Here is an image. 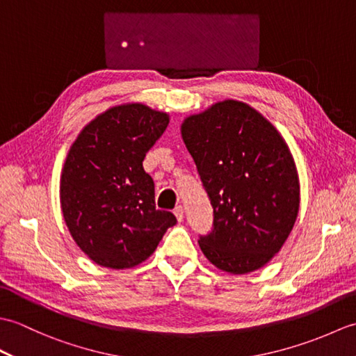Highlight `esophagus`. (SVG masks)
<instances>
[{
  "mask_svg": "<svg viewBox=\"0 0 356 356\" xmlns=\"http://www.w3.org/2000/svg\"><path fill=\"white\" fill-rule=\"evenodd\" d=\"M174 216H176L177 222H182L184 220V207H176L174 208Z\"/></svg>",
  "mask_w": 356,
  "mask_h": 356,
  "instance_id": "esophagus-1",
  "label": "esophagus"
}]
</instances>
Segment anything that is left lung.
<instances>
[{
	"label": "left lung",
	"instance_id": "obj_1",
	"mask_svg": "<svg viewBox=\"0 0 356 356\" xmlns=\"http://www.w3.org/2000/svg\"><path fill=\"white\" fill-rule=\"evenodd\" d=\"M180 133L214 208V229L199 240L203 255L229 274L263 268L300 209L297 166L283 136L234 99L185 118Z\"/></svg>",
	"mask_w": 356,
	"mask_h": 356
}]
</instances>
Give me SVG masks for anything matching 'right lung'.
Returning a JSON list of instances; mask_svg holds the SVG:
<instances>
[{"instance_id":"obj_1","label":"right lung","mask_w":356,"mask_h":356,"mask_svg":"<svg viewBox=\"0 0 356 356\" xmlns=\"http://www.w3.org/2000/svg\"><path fill=\"white\" fill-rule=\"evenodd\" d=\"M168 124V113L122 104L90 120L72 143L59 200L74 243L99 266H138L177 222L156 208L154 182L142 166Z\"/></svg>"}]
</instances>
